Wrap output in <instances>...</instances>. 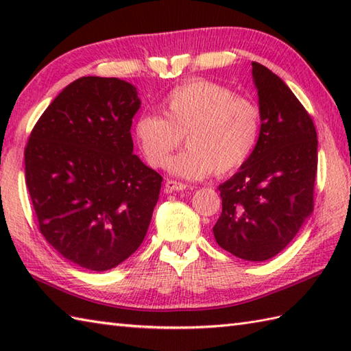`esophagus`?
Returning a JSON list of instances; mask_svg holds the SVG:
<instances>
[{
    "label": "esophagus",
    "instance_id": "esophagus-1",
    "mask_svg": "<svg viewBox=\"0 0 351 351\" xmlns=\"http://www.w3.org/2000/svg\"><path fill=\"white\" fill-rule=\"evenodd\" d=\"M189 185L180 182V181H173V180H167L166 181V191L171 193V191H182V190H187Z\"/></svg>",
    "mask_w": 351,
    "mask_h": 351
}]
</instances>
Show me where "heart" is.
<instances>
[{"instance_id": "obj_1", "label": "heart", "mask_w": 351, "mask_h": 351, "mask_svg": "<svg viewBox=\"0 0 351 351\" xmlns=\"http://www.w3.org/2000/svg\"><path fill=\"white\" fill-rule=\"evenodd\" d=\"M162 116L145 113L134 123V138L152 167H164L182 143L189 147L169 162L185 180H202L215 171L240 169L255 151L261 110L232 88L193 80L173 88L161 104Z\"/></svg>"}]
</instances>
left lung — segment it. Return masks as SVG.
I'll return each mask as SVG.
<instances>
[{
  "label": "left lung",
  "instance_id": "1",
  "mask_svg": "<svg viewBox=\"0 0 351 351\" xmlns=\"http://www.w3.org/2000/svg\"><path fill=\"white\" fill-rule=\"evenodd\" d=\"M261 131L255 151L219 185L221 214L213 228L221 249L244 261H267L297 235L314 211L318 140L314 122L289 87L252 63Z\"/></svg>",
  "mask_w": 351,
  "mask_h": 351
}]
</instances>
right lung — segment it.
I'll use <instances>...</instances> for the list:
<instances>
[{"label": "right lung", "mask_w": 351, "mask_h": 351, "mask_svg": "<svg viewBox=\"0 0 351 351\" xmlns=\"http://www.w3.org/2000/svg\"><path fill=\"white\" fill-rule=\"evenodd\" d=\"M137 88L83 77L49 104L25 146L39 230L63 258L106 271L143 243L162 178L132 154Z\"/></svg>", "instance_id": "right-lung-1"}]
</instances>
